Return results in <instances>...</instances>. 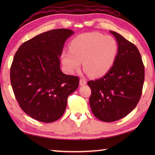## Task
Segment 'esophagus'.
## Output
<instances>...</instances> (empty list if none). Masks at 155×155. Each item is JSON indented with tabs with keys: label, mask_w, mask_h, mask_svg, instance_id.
Returning <instances> with one entry per match:
<instances>
[{
	"label": "esophagus",
	"mask_w": 155,
	"mask_h": 155,
	"mask_svg": "<svg viewBox=\"0 0 155 155\" xmlns=\"http://www.w3.org/2000/svg\"><path fill=\"white\" fill-rule=\"evenodd\" d=\"M86 83H87V81H86L85 79H83V78H81L80 81H79L80 85H85Z\"/></svg>",
	"instance_id": "esophagus-1"
}]
</instances>
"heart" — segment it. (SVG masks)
Wrapping results in <instances>:
<instances>
[{
	"label": "heart",
	"instance_id": "1",
	"mask_svg": "<svg viewBox=\"0 0 155 155\" xmlns=\"http://www.w3.org/2000/svg\"><path fill=\"white\" fill-rule=\"evenodd\" d=\"M62 52L61 63L66 72L72 74L81 67L93 77H101L111 69L118 52L116 40L98 33H83L76 37Z\"/></svg>",
	"mask_w": 155,
	"mask_h": 155
}]
</instances>
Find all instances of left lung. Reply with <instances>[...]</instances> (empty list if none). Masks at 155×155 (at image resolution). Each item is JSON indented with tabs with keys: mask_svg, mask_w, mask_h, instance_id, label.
<instances>
[{
	"mask_svg": "<svg viewBox=\"0 0 155 155\" xmlns=\"http://www.w3.org/2000/svg\"><path fill=\"white\" fill-rule=\"evenodd\" d=\"M118 52L114 65L102 78L90 81V104L100 120L114 122L124 117L140 101L144 82V66L135 45L114 31Z\"/></svg>",
	"mask_w": 155,
	"mask_h": 155,
	"instance_id": "8db88e82",
	"label": "left lung"
}]
</instances>
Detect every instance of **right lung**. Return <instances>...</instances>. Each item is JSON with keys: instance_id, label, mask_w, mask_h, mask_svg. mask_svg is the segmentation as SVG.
<instances>
[{"instance_id": "1", "label": "right lung", "mask_w": 155, "mask_h": 155, "mask_svg": "<svg viewBox=\"0 0 155 155\" xmlns=\"http://www.w3.org/2000/svg\"><path fill=\"white\" fill-rule=\"evenodd\" d=\"M72 34L66 28L41 33L23 43L13 59L10 80L15 98L26 114L40 122L59 119L68 96L78 87V77L60 69L65 41Z\"/></svg>"}]
</instances>
